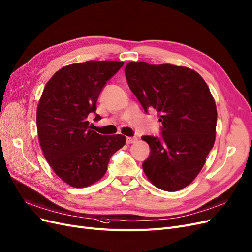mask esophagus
<instances>
[{
	"instance_id": "34e87169",
	"label": "esophagus",
	"mask_w": 252,
	"mask_h": 252,
	"mask_svg": "<svg viewBox=\"0 0 252 252\" xmlns=\"http://www.w3.org/2000/svg\"><path fill=\"white\" fill-rule=\"evenodd\" d=\"M136 141H137L136 137H130V136L126 137V143H127V144H133V143H135Z\"/></svg>"
}]
</instances>
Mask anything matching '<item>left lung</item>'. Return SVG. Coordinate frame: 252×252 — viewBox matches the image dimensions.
Listing matches in <instances>:
<instances>
[{
    "label": "left lung",
    "mask_w": 252,
    "mask_h": 252,
    "mask_svg": "<svg viewBox=\"0 0 252 252\" xmlns=\"http://www.w3.org/2000/svg\"><path fill=\"white\" fill-rule=\"evenodd\" d=\"M130 90L145 111L154 108L162 123L161 137L145 135L150 155L143 170L162 190L176 192L200 173L216 140L217 107L209 86L192 68L174 64L128 63Z\"/></svg>",
    "instance_id": "obj_1"
}]
</instances>
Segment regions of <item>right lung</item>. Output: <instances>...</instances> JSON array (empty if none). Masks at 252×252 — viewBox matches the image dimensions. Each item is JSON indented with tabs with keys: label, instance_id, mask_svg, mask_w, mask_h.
Returning <instances> with one entry per match:
<instances>
[{
	"label": "right lung",
	"instance_id": "right-lung-1",
	"mask_svg": "<svg viewBox=\"0 0 252 252\" xmlns=\"http://www.w3.org/2000/svg\"><path fill=\"white\" fill-rule=\"evenodd\" d=\"M123 64L112 60L68 64L43 89L36 111L39 145L55 174L71 187L85 188L101 179L111 155L126 143L122 134L94 131L89 121L103 86Z\"/></svg>",
	"mask_w": 252,
	"mask_h": 252
}]
</instances>
